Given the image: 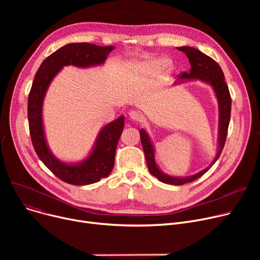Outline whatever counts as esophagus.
Segmentation results:
<instances>
[{
  "mask_svg": "<svg viewBox=\"0 0 260 260\" xmlns=\"http://www.w3.org/2000/svg\"><path fill=\"white\" fill-rule=\"evenodd\" d=\"M128 116L133 121H137V122H140L143 119V115L140 112H137V111H131L128 113Z\"/></svg>",
  "mask_w": 260,
  "mask_h": 260,
  "instance_id": "34e87169",
  "label": "esophagus"
}]
</instances>
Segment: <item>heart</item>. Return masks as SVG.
I'll return each mask as SVG.
<instances>
[{
    "mask_svg": "<svg viewBox=\"0 0 260 260\" xmlns=\"http://www.w3.org/2000/svg\"><path fill=\"white\" fill-rule=\"evenodd\" d=\"M173 70V63L168 58L162 59H146L140 61H132L125 65L124 71L132 77H148L160 72L169 74Z\"/></svg>",
    "mask_w": 260,
    "mask_h": 260,
    "instance_id": "obj_1",
    "label": "heart"
}]
</instances>
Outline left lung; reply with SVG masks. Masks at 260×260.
<instances>
[{
    "label": "left lung",
    "mask_w": 260,
    "mask_h": 260,
    "mask_svg": "<svg viewBox=\"0 0 260 260\" xmlns=\"http://www.w3.org/2000/svg\"><path fill=\"white\" fill-rule=\"evenodd\" d=\"M177 49L184 52L190 64V71L189 73H184L181 75L178 79L176 80L174 83V86L179 85L181 83H185V82H193V81H201L203 83L210 85L216 95V99L218 102V137H217V153L212 161L211 165L202 170L201 172H198L195 175L192 176H185V177H176L168 175L167 173L163 172L157 165L156 162V151L155 146L153 144V141L151 140V137L147 134V132L144 128L140 129V138L141 143L144 151L147 168L151 172L153 176L156 178L168 184L173 185H182L187 182H192L202 175L206 174L219 158L224 143L226 139V134H228V127L231 119V105L232 100L229 91V87L224 81V75L216 61H214L211 57L204 54L197 48L190 47V46H182V47H177Z\"/></svg>",
    "instance_id": "1"
}]
</instances>
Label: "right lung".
Returning a JSON list of instances; mask_svg holds the SVG:
<instances>
[{"instance_id":"obj_1","label":"right lung","mask_w":260,"mask_h":260,"mask_svg":"<svg viewBox=\"0 0 260 260\" xmlns=\"http://www.w3.org/2000/svg\"><path fill=\"white\" fill-rule=\"evenodd\" d=\"M114 46H99L90 43H70L47 57L35 76L28 95V123L35 151L47 169L58 178L73 185H86L105 178L114 169L115 153L124 128V116L104 125L88 155L78 162H66L52 154L46 140L43 123V104L52 80L64 66L89 68L101 66Z\"/></svg>"}]
</instances>
